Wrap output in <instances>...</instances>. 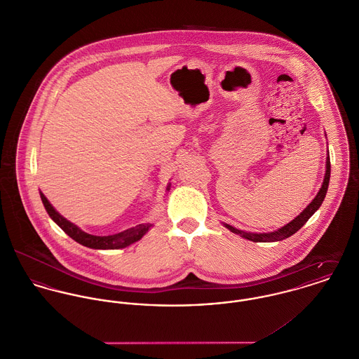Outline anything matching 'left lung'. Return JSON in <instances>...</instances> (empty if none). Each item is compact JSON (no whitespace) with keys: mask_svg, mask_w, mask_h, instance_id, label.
Returning a JSON list of instances; mask_svg holds the SVG:
<instances>
[{"mask_svg":"<svg viewBox=\"0 0 359 359\" xmlns=\"http://www.w3.org/2000/svg\"><path fill=\"white\" fill-rule=\"evenodd\" d=\"M329 179H330V158L327 157L326 160V173H325V179H323V183H322V187L319 190L317 197L313 199V202L294 219L292 220L289 224L283 226L282 229H279L274 233H270V234H253V233H245V231H241L234 229L233 226L230 224H224L231 233H236L242 236L243 238L249 239V241H253V242H274V241H282V239L287 238L290 236H293L296 231H299L306 223L307 220L318 210L319 206L322 205V201L325 199L326 196V191H327V186H329Z\"/></svg>","mask_w":359,"mask_h":359,"instance_id":"1","label":"left lung"}]
</instances>
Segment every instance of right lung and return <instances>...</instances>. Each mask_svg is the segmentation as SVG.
<instances>
[{
	"label": "right lung",
	"mask_w": 359,
	"mask_h": 359,
	"mask_svg": "<svg viewBox=\"0 0 359 359\" xmlns=\"http://www.w3.org/2000/svg\"><path fill=\"white\" fill-rule=\"evenodd\" d=\"M41 199L42 203L48 212V215L52 217V220L72 238L77 241L81 245L88 246V248H93V249H120L125 248L136 241L142 238L150 229V224H140L139 227L135 229H128L123 230L117 234L113 236H104V237H97V236H92L88 233H83L77 226H74L73 223H70L69 220H66L63 216H60L53 206L49 203V201L45 198V196L41 193Z\"/></svg>",
	"instance_id": "add662e5"
}]
</instances>
